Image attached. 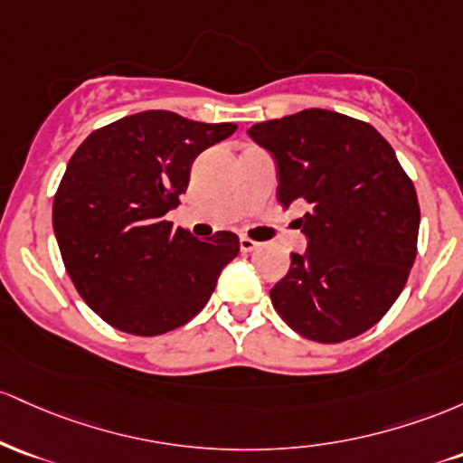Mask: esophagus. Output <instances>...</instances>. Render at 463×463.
Masks as SVG:
<instances>
[{
	"label": "esophagus",
	"instance_id": "obj_1",
	"mask_svg": "<svg viewBox=\"0 0 463 463\" xmlns=\"http://www.w3.org/2000/svg\"><path fill=\"white\" fill-rule=\"evenodd\" d=\"M258 247H260V242L251 241V238H247V236L241 238V251H242V253L253 251V249H258Z\"/></svg>",
	"mask_w": 463,
	"mask_h": 463
}]
</instances>
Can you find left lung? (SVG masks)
<instances>
[{"instance_id":"1","label":"left lung","mask_w":463,"mask_h":463,"mask_svg":"<svg viewBox=\"0 0 463 463\" xmlns=\"http://www.w3.org/2000/svg\"><path fill=\"white\" fill-rule=\"evenodd\" d=\"M247 133L271 153L279 203L308 205L298 218L308 245L290 253L273 308L319 344L370 330L402 293L418 247V196L393 148L372 124L326 109Z\"/></svg>"}]
</instances>
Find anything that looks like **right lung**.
I'll return each instance as SVG.
<instances>
[{"mask_svg":"<svg viewBox=\"0 0 463 463\" xmlns=\"http://www.w3.org/2000/svg\"><path fill=\"white\" fill-rule=\"evenodd\" d=\"M236 131L173 111H142L93 131L67 164L52 225L80 298L113 328L170 332L199 313L238 256V236L199 241L164 221L192 162Z\"/></svg>","mask_w":463,"mask_h":463,"instance_id":"1","label":"right lung"}]
</instances>
